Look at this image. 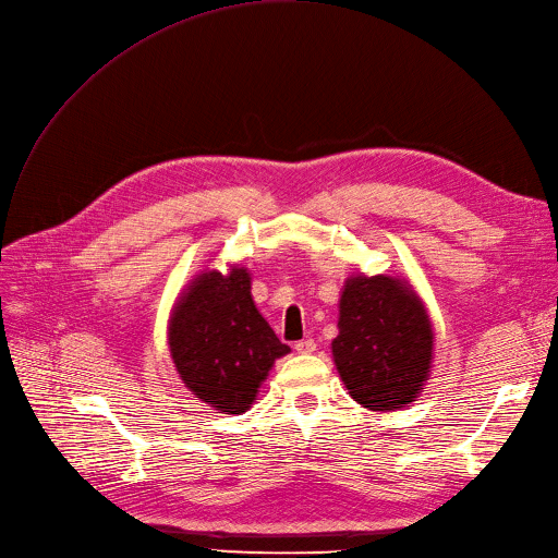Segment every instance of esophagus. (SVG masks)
I'll return each instance as SVG.
<instances>
[{"label":"esophagus","instance_id":"1","mask_svg":"<svg viewBox=\"0 0 558 558\" xmlns=\"http://www.w3.org/2000/svg\"><path fill=\"white\" fill-rule=\"evenodd\" d=\"M295 350L300 354H314L316 352V341L314 339H302L295 343Z\"/></svg>","mask_w":558,"mask_h":558}]
</instances>
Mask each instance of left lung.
Listing matches in <instances>:
<instances>
[{"mask_svg": "<svg viewBox=\"0 0 558 558\" xmlns=\"http://www.w3.org/2000/svg\"><path fill=\"white\" fill-rule=\"evenodd\" d=\"M433 354L428 308L408 279L364 272L345 279L331 356L356 403L373 412L412 405L430 377Z\"/></svg>", "mask_w": 558, "mask_h": 558, "instance_id": "8db88e82", "label": "left lung"}]
</instances>
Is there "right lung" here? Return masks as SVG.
Segmentation results:
<instances>
[{
	"label": "right lung",
	"instance_id": "add662e5",
	"mask_svg": "<svg viewBox=\"0 0 558 558\" xmlns=\"http://www.w3.org/2000/svg\"><path fill=\"white\" fill-rule=\"evenodd\" d=\"M167 343L183 385L225 414L247 412L275 362L291 352L260 316L252 275L240 265L227 275L206 267L183 288Z\"/></svg>",
	"mask_w": 558,
	"mask_h": 558
}]
</instances>
